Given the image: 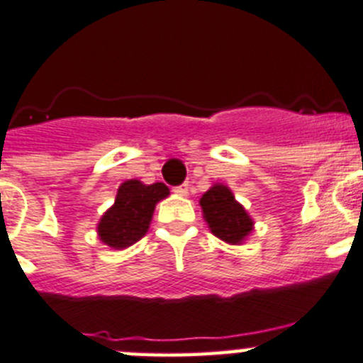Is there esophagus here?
Here are the masks:
<instances>
[{
  "label": "esophagus",
  "instance_id": "esophagus-1",
  "mask_svg": "<svg viewBox=\"0 0 363 363\" xmlns=\"http://www.w3.org/2000/svg\"><path fill=\"white\" fill-rule=\"evenodd\" d=\"M188 191H189L188 182H184V184H181V186H175L174 188V193H177V195H181V196L188 195Z\"/></svg>",
  "mask_w": 363,
  "mask_h": 363
}]
</instances>
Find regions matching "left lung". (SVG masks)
<instances>
[{"mask_svg":"<svg viewBox=\"0 0 363 363\" xmlns=\"http://www.w3.org/2000/svg\"><path fill=\"white\" fill-rule=\"evenodd\" d=\"M208 228L221 240L239 244L252 230V221L226 186L216 184L200 200Z\"/></svg>","mask_w":363,"mask_h":363,"instance_id":"1","label":"left lung"}]
</instances>
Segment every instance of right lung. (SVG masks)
<instances>
[{"label": "right lung", "mask_w": 363, "mask_h": 363, "mask_svg": "<svg viewBox=\"0 0 363 363\" xmlns=\"http://www.w3.org/2000/svg\"><path fill=\"white\" fill-rule=\"evenodd\" d=\"M168 195L163 182L151 186L140 181H126L117 191L116 202L98 225L100 239L113 250L131 246L145 235L156 203Z\"/></svg>", "instance_id": "add662e5"}]
</instances>
